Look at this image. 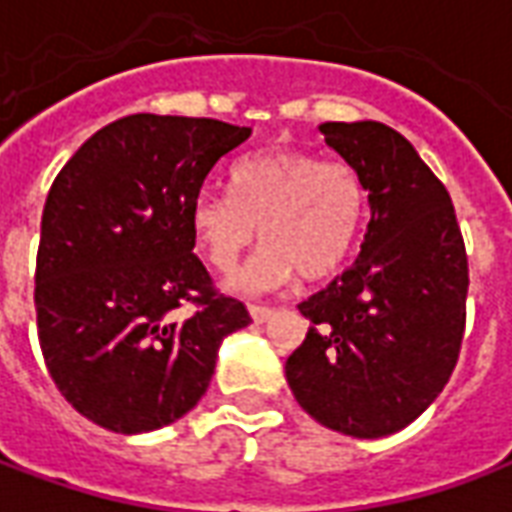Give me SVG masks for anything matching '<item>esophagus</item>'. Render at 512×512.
<instances>
[{
  "label": "esophagus",
  "mask_w": 512,
  "mask_h": 512,
  "mask_svg": "<svg viewBox=\"0 0 512 512\" xmlns=\"http://www.w3.org/2000/svg\"><path fill=\"white\" fill-rule=\"evenodd\" d=\"M249 315H252V321L255 323H266L271 315H274V310L271 307H260V304H252L249 307Z\"/></svg>",
  "instance_id": "1"
}]
</instances>
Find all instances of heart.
Listing matches in <instances>:
<instances>
[{"instance_id": "1", "label": "heart", "mask_w": 512, "mask_h": 512, "mask_svg": "<svg viewBox=\"0 0 512 512\" xmlns=\"http://www.w3.org/2000/svg\"><path fill=\"white\" fill-rule=\"evenodd\" d=\"M233 194L202 191L191 233L211 266L230 271L260 227L263 252L230 279L241 293H266L296 279H326L343 266L367 219L362 175L345 161L274 147L233 167Z\"/></svg>"}]
</instances>
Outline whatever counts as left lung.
Segmentation results:
<instances>
[{"label": "left lung", "instance_id": "8db88e82", "mask_svg": "<svg viewBox=\"0 0 512 512\" xmlns=\"http://www.w3.org/2000/svg\"><path fill=\"white\" fill-rule=\"evenodd\" d=\"M321 134L365 180L370 222L354 266L299 304L312 326L285 376L315 422L381 439L414 422L455 370L466 249L450 194L406 136L376 120L323 123Z\"/></svg>", "mask_w": 512, "mask_h": 512}]
</instances>
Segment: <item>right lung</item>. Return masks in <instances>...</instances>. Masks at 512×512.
Wrapping results in <instances>:
<instances>
[{"instance_id":"add662e5","label":"right lung","mask_w":512,"mask_h":512,"mask_svg":"<svg viewBox=\"0 0 512 512\" xmlns=\"http://www.w3.org/2000/svg\"><path fill=\"white\" fill-rule=\"evenodd\" d=\"M249 134L208 117L128 115L51 183L35 271L40 351L95 425L131 436L180 419L211 384L224 337L252 323L191 255V205ZM183 306L198 310L178 319Z\"/></svg>"}]
</instances>
